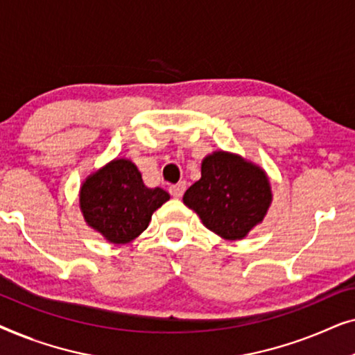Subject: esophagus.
Listing matches in <instances>:
<instances>
[{"label": "esophagus", "instance_id": "obj_1", "mask_svg": "<svg viewBox=\"0 0 355 355\" xmlns=\"http://www.w3.org/2000/svg\"><path fill=\"white\" fill-rule=\"evenodd\" d=\"M184 191H186V182H184V181L174 184V186L169 187V193H171L174 198H181Z\"/></svg>", "mask_w": 355, "mask_h": 355}]
</instances>
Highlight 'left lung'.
Returning <instances> with one entry per match:
<instances>
[{"label":"left lung","instance_id":"1","mask_svg":"<svg viewBox=\"0 0 355 355\" xmlns=\"http://www.w3.org/2000/svg\"><path fill=\"white\" fill-rule=\"evenodd\" d=\"M202 176L184 193V205L226 241H241L268 213L273 192L263 168L237 153L216 150L202 159Z\"/></svg>","mask_w":355,"mask_h":355}]
</instances>
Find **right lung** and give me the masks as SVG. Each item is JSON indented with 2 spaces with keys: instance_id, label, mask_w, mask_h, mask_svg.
I'll return each mask as SVG.
<instances>
[{
  "instance_id": "add662e5",
  "label": "right lung",
  "mask_w": 355,
  "mask_h": 355,
  "mask_svg": "<svg viewBox=\"0 0 355 355\" xmlns=\"http://www.w3.org/2000/svg\"><path fill=\"white\" fill-rule=\"evenodd\" d=\"M169 193L150 189L128 158H114L96 169L79 189V207L87 225L111 244H128L148 227Z\"/></svg>"
}]
</instances>
